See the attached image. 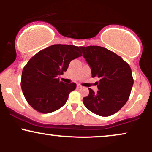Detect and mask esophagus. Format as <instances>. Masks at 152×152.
Returning <instances> with one entry per match:
<instances>
[{
	"label": "esophagus",
	"instance_id": "1",
	"mask_svg": "<svg viewBox=\"0 0 152 152\" xmlns=\"http://www.w3.org/2000/svg\"><path fill=\"white\" fill-rule=\"evenodd\" d=\"M77 87L78 88H82V86H81V85H79V84H78L77 85Z\"/></svg>",
	"mask_w": 152,
	"mask_h": 152
}]
</instances>
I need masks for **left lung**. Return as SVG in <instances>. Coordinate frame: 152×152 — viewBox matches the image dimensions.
<instances>
[{"label":"left lung","instance_id":"obj_1","mask_svg":"<svg viewBox=\"0 0 152 152\" xmlns=\"http://www.w3.org/2000/svg\"><path fill=\"white\" fill-rule=\"evenodd\" d=\"M83 58L97 77L96 93L88 88L89 94L83 99L84 106L101 116L114 114L129 98L134 79L129 65L119 56L99 46H81Z\"/></svg>","mask_w":152,"mask_h":152}]
</instances>
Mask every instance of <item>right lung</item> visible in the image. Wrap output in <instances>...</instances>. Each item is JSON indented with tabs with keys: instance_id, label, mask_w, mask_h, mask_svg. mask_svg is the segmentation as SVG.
<instances>
[{
	"instance_id": "obj_1",
	"label": "right lung",
	"mask_w": 152,
	"mask_h": 152,
	"mask_svg": "<svg viewBox=\"0 0 152 152\" xmlns=\"http://www.w3.org/2000/svg\"><path fill=\"white\" fill-rule=\"evenodd\" d=\"M81 56L78 46L62 44L50 46L34 55L22 71L20 86L27 102L43 114L61 108L76 84L64 83L58 76L67 71L71 61Z\"/></svg>"
}]
</instances>
